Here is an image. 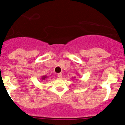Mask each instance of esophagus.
Returning <instances> with one entry per match:
<instances>
[{
	"label": "esophagus",
	"instance_id": "obj_1",
	"mask_svg": "<svg viewBox=\"0 0 125 125\" xmlns=\"http://www.w3.org/2000/svg\"><path fill=\"white\" fill-rule=\"evenodd\" d=\"M57 77L59 78H62V73H59V74H57Z\"/></svg>",
	"mask_w": 125,
	"mask_h": 125
}]
</instances>
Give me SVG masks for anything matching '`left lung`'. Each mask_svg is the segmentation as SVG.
Instances as JSON below:
<instances>
[{
  "instance_id": "left-lung-1",
  "label": "left lung",
  "mask_w": 125,
  "mask_h": 125,
  "mask_svg": "<svg viewBox=\"0 0 125 125\" xmlns=\"http://www.w3.org/2000/svg\"><path fill=\"white\" fill-rule=\"evenodd\" d=\"M74 78H75V77H74Z\"/></svg>"
}]
</instances>
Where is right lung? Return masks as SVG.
<instances>
[{
  "label": "right lung",
  "mask_w": 125,
  "mask_h": 125,
  "mask_svg": "<svg viewBox=\"0 0 125 125\" xmlns=\"http://www.w3.org/2000/svg\"><path fill=\"white\" fill-rule=\"evenodd\" d=\"M46 79H48V77L46 76V75H42V76L40 77V80H46Z\"/></svg>",
  "instance_id": "1"
}]
</instances>
